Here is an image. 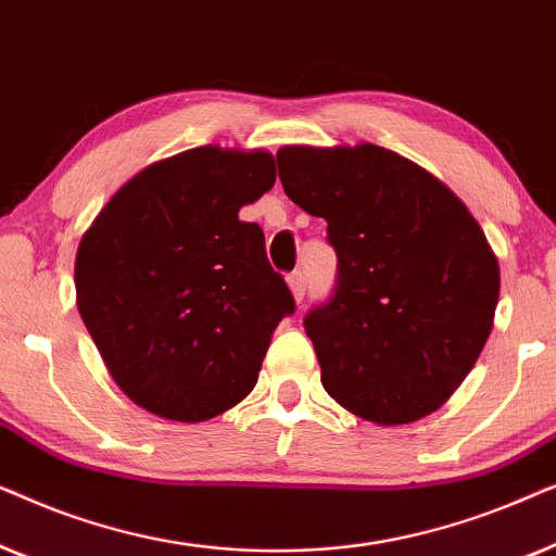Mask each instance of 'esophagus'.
Returning a JSON list of instances; mask_svg holds the SVG:
<instances>
[{"mask_svg":"<svg viewBox=\"0 0 556 556\" xmlns=\"http://www.w3.org/2000/svg\"><path fill=\"white\" fill-rule=\"evenodd\" d=\"M288 286H291L295 301L301 303L303 295H306V273H303V270H293L291 276H288Z\"/></svg>","mask_w":556,"mask_h":556,"instance_id":"obj_1","label":"esophagus"}]
</instances>
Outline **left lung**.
<instances>
[{"label": "left lung", "mask_w": 556, "mask_h": 556, "mask_svg": "<svg viewBox=\"0 0 556 556\" xmlns=\"http://www.w3.org/2000/svg\"><path fill=\"white\" fill-rule=\"evenodd\" d=\"M286 194L326 219L337 286L303 318L341 407L405 425L458 390L489 339L498 263L458 197L375 143L286 147Z\"/></svg>", "instance_id": "obj_1"}]
</instances>
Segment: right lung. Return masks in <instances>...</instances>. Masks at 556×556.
Segmentation results:
<instances>
[{"label": "right lung", "mask_w": 556, "mask_h": 556, "mask_svg": "<svg viewBox=\"0 0 556 556\" xmlns=\"http://www.w3.org/2000/svg\"><path fill=\"white\" fill-rule=\"evenodd\" d=\"M276 181L265 151H181L113 194L75 257L78 311L116 384L202 422L245 400L295 301L240 207Z\"/></svg>", "instance_id": "add662e5"}]
</instances>
